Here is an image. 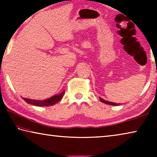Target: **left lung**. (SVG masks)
<instances>
[{"label": "left lung", "instance_id": "obj_1", "mask_svg": "<svg viewBox=\"0 0 157 157\" xmlns=\"http://www.w3.org/2000/svg\"><path fill=\"white\" fill-rule=\"evenodd\" d=\"M100 100L102 102H104L105 104H107V105H112V106H117L119 104H117V103H114V102H109V101H106L105 100H103L102 98H100Z\"/></svg>", "mask_w": 157, "mask_h": 157}]
</instances>
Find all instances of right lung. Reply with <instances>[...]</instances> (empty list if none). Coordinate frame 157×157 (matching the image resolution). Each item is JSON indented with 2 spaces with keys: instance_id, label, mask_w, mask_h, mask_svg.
Here are the masks:
<instances>
[{
  "instance_id": "add662e5",
  "label": "right lung",
  "mask_w": 157,
  "mask_h": 157,
  "mask_svg": "<svg viewBox=\"0 0 157 157\" xmlns=\"http://www.w3.org/2000/svg\"><path fill=\"white\" fill-rule=\"evenodd\" d=\"M64 91L62 92V94L59 95H55L54 96L48 98V99L44 100H31L28 99V98H23V99L28 104H31L33 105L37 106V107H45V106H51L55 104H56L57 102L62 99L63 95H64Z\"/></svg>"
}]
</instances>
